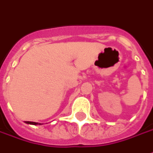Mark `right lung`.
<instances>
[{
    "instance_id": "right-lung-1",
    "label": "right lung",
    "mask_w": 153,
    "mask_h": 153,
    "mask_svg": "<svg viewBox=\"0 0 153 153\" xmlns=\"http://www.w3.org/2000/svg\"><path fill=\"white\" fill-rule=\"evenodd\" d=\"M25 123L29 124H34V125H36V124H38V123H35V122H29V121H26Z\"/></svg>"
}]
</instances>
